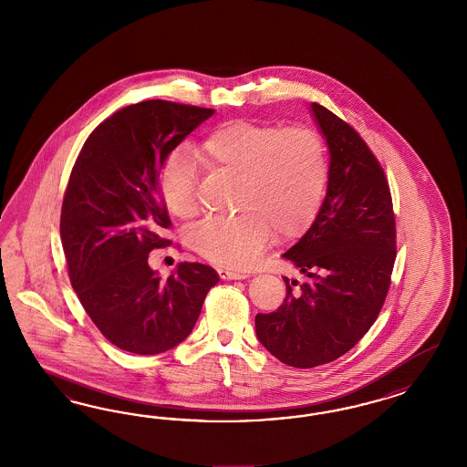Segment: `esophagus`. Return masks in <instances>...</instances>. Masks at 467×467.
Wrapping results in <instances>:
<instances>
[{
  "label": "esophagus",
  "mask_w": 467,
  "mask_h": 467,
  "mask_svg": "<svg viewBox=\"0 0 467 467\" xmlns=\"http://www.w3.org/2000/svg\"><path fill=\"white\" fill-rule=\"evenodd\" d=\"M219 272V275H221V279H224V281H231V279H246V277H250L246 272H236V270H229V269H217Z\"/></svg>",
  "instance_id": "obj_1"
}]
</instances>
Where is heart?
I'll use <instances>...</instances> for the list:
<instances>
[{"label": "heart", "mask_w": 467, "mask_h": 467, "mask_svg": "<svg viewBox=\"0 0 467 467\" xmlns=\"http://www.w3.org/2000/svg\"><path fill=\"white\" fill-rule=\"evenodd\" d=\"M205 170L236 178V215L211 217L192 236L205 258L233 269H248L274 233L293 240L320 211L328 162L326 145L310 128L229 121L215 128L198 149ZM164 205L172 215L198 213L197 170L184 150L172 152L159 176Z\"/></svg>", "instance_id": "b5f03b06"}]
</instances>
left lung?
<instances>
[{"label":"left lung","instance_id":"1","mask_svg":"<svg viewBox=\"0 0 467 467\" xmlns=\"http://www.w3.org/2000/svg\"><path fill=\"white\" fill-rule=\"evenodd\" d=\"M310 109L328 149L326 198L283 254L303 283L284 277L283 305L254 317L264 348L295 368L320 367L353 349L380 313L396 260L392 197L379 161L346 121L317 102Z\"/></svg>","mask_w":467,"mask_h":467}]
</instances>
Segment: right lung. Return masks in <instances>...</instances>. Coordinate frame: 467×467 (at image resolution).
<instances>
[{"mask_svg":"<svg viewBox=\"0 0 467 467\" xmlns=\"http://www.w3.org/2000/svg\"><path fill=\"white\" fill-rule=\"evenodd\" d=\"M213 109L143 100L109 116L85 140L61 207L71 285L100 334L119 349L159 354L197 324L219 274L180 264L162 281L149 254L170 241L159 176L171 152Z\"/></svg>","mask_w":467,"mask_h":467,"instance_id":"obj_1","label":"right lung"}]
</instances>
